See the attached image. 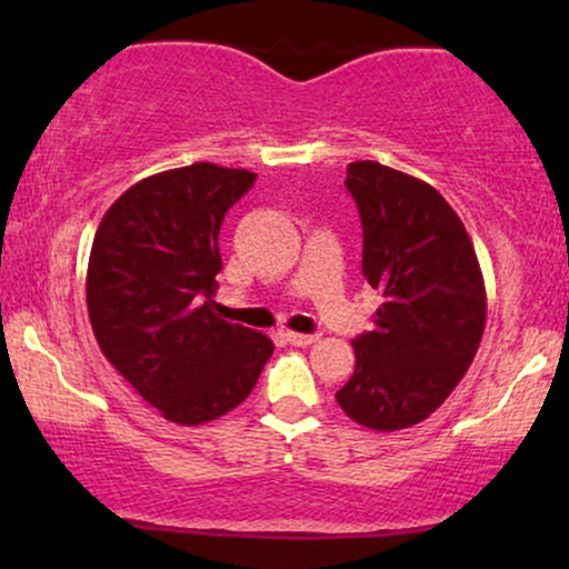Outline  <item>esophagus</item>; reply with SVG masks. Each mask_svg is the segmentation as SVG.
Returning <instances> with one entry per match:
<instances>
[{
  "instance_id": "obj_1",
  "label": "esophagus",
  "mask_w": 569,
  "mask_h": 569,
  "mask_svg": "<svg viewBox=\"0 0 569 569\" xmlns=\"http://www.w3.org/2000/svg\"><path fill=\"white\" fill-rule=\"evenodd\" d=\"M286 342L293 345V348H307V345L318 342V335H297V331H286Z\"/></svg>"
}]
</instances>
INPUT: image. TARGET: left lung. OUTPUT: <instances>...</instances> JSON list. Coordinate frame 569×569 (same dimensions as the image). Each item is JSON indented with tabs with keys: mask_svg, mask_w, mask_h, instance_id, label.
<instances>
[{
	"mask_svg": "<svg viewBox=\"0 0 569 569\" xmlns=\"http://www.w3.org/2000/svg\"><path fill=\"white\" fill-rule=\"evenodd\" d=\"M363 227L361 270L382 291L375 329L352 339L356 371L337 403L393 433L433 415L466 377L487 323V291L455 208L426 181L375 160L348 166Z\"/></svg>",
	"mask_w": 569,
	"mask_h": 569,
	"instance_id": "obj_1",
	"label": "left lung"
}]
</instances>
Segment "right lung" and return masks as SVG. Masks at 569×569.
<instances>
[{
	"instance_id": "obj_1",
	"label": "right lung",
	"mask_w": 569,
	"mask_h": 569,
	"mask_svg": "<svg viewBox=\"0 0 569 569\" xmlns=\"http://www.w3.org/2000/svg\"><path fill=\"white\" fill-rule=\"evenodd\" d=\"M257 173L194 162L141 179L112 202L90 248L88 316L107 361L179 426L243 403L270 337L219 318V230Z\"/></svg>"
}]
</instances>
